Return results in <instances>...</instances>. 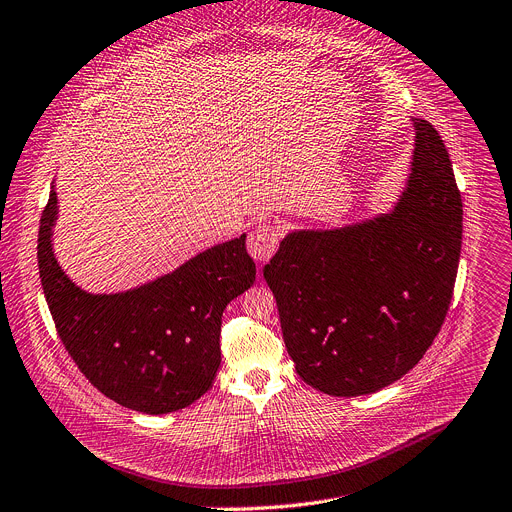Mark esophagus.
<instances>
[{
	"label": "esophagus",
	"mask_w": 512,
	"mask_h": 512,
	"mask_svg": "<svg viewBox=\"0 0 512 512\" xmlns=\"http://www.w3.org/2000/svg\"><path fill=\"white\" fill-rule=\"evenodd\" d=\"M280 226L273 224V222H263L259 224L247 241V249L251 253V257L259 263H265L271 259V255L275 253L277 245H280Z\"/></svg>",
	"instance_id": "34e87169"
}]
</instances>
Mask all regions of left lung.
Here are the masks:
<instances>
[{
	"instance_id": "1",
	"label": "left lung",
	"mask_w": 512,
	"mask_h": 512,
	"mask_svg": "<svg viewBox=\"0 0 512 512\" xmlns=\"http://www.w3.org/2000/svg\"><path fill=\"white\" fill-rule=\"evenodd\" d=\"M410 173L386 214L292 230L263 267L298 376L329 396L378 392L423 359L445 320L461 196L431 122L412 118Z\"/></svg>"
}]
</instances>
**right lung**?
<instances>
[{"instance_id": "1", "label": "right lung", "mask_w": 512, "mask_h": 512, "mask_svg": "<svg viewBox=\"0 0 512 512\" xmlns=\"http://www.w3.org/2000/svg\"><path fill=\"white\" fill-rule=\"evenodd\" d=\"M57 218L53 181L38 228V271L59 337L81 374L136 412L167 414L196 402L220 367L222 312L255 284L247 235L214 245L143 286L89 294L55 257Z\"/></svg>"}]
</instances>
